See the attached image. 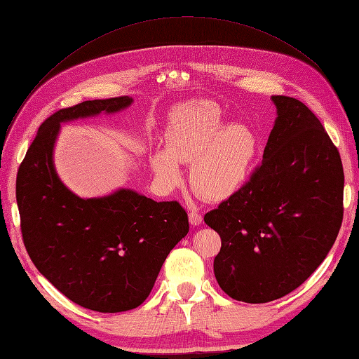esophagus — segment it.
Returning <instances> with one entry per match:
<instances>
[{"mask_svg":"<svg viewBox=\"0 0 359 359\" xmlns=\"http://www.w3.org/2000/svg\"><path fill=\"white\" fill-rule=\"evenodd\" d=\"M189 222L191 226H198L202 223V214L198 211H190L189 212Z\"/></svg>","mask_w":359,"mask_h":359,"instance_id":"obj_1","label":"esophagus"}]
</instances>
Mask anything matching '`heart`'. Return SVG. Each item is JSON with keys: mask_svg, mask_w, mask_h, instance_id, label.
I'll list each match as a JSON object with an SVG mask.
<instances>
[{"mask_svg": "<svg viewBox=\"0 0 359 359\" xmlns=\"http://www.w3.org/2000/svg\"><path fill=\"white\" fill-rule=\"evenodd\" d=\"M222 124V109L212 102H191L172 114L165 132L166 153L151 157L163 187L180 184L178 163H190V184L203 199L220 202L244 186L253 169L257 137L245 124Z\"/></svg>", "mask_w": 359, "mask_h": 359, "instance_id": "obj_1", "label": "heart"}]
</instances>
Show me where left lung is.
<instances>
[{
    "instance_id": "8db88e82",
    "label": "left lung",
    "mask_w": 359,
    "mask_h": 359,
    "mask_svg": "<svg viewBox=\"0 0 359 359\" xmlns=\"http://www.w3.org/2000/svg\"><path fill=\"white\" fill-rule=\"evenodd\" d=\"M277 119L264 160L203 220L220 235L217 283L250 304L278 299L327 257L343 222L340 153L302 102L273 95Z\"/></svg>"
}]
</instances>
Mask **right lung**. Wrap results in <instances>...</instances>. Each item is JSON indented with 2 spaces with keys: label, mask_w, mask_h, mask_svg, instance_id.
<instances>
[{
  "label": "right lung",
  "mask_w": 359,
  "mask_h": 359,
  "mask_svg": "<svg viewBox=\"0 0 359 359\" xmlns=\"http://www.w3.org/2000/svg\"><path fill=\"white\" fill-rule=\"evenodd\" d=\"M132 102L115 97L57 111L40 126L16 178L20 232L32 264L70 301L100 313L139 307L189 232L187 212L177 201L156 202L126 189L81 199L53 168L60 123L118 112Z\"/></svg>",
  "instance_id": "obj_1"
}]
</instances>
